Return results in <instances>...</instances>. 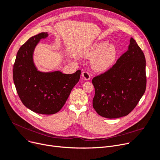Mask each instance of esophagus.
I'll return each mask as SVG.
<instances>
[{
	"mask_svg": "<svg viewBox=\"0 0 160 160\" xmlns=\"http://www.w3.org/2000/svg\"><path fill=\"white\" fill-rule=\"evenodd\" d=\"M82 77L83 79H85L86 80H89L91 78V76L89 72L88 71H83L82 72Z\"/></svg>",
	"mask_w": 160,
	"mask_h": 160,
	"instance_id": "1",
	"label": "esophagus"
}]
</instances>
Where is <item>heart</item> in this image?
Here are the masks:
<instances>
[{
    "label": "heart",
    "mask_w": 160,
    "mask_h": 160,
    "mask_svg": "<svg viewBox=\"0 0 160 160\" xmlns=\"http://www.w3.org/2000/svg\"><path fill=\"white\" fill-rule=\"evenodd\" d=\"M105 41L97 42L88 47L83 52V55L88 58L95 57L91 61L92 67L98 72H102L110 69L113 64L117 50L113 45H107Z\"/></svg>",
    "instance_id": "heart-1"
}]
</instances>
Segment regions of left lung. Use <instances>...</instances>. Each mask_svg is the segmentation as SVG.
Wrapping results in <instances>:
<instances>
[{"label": "left lung", "instance_id": "left-lung-1", "mask_svg": "<svg viewBox=\"0 0 160 160\" xmlns=\"http://www.w3.org/2000/svg\"><path fill=\"white\" fill-rule=\"evenodd\" d=\"M145 67L144 53L132 38L128 50L116 63L92 80L95 90L93 106L97 113L108 119L128 115L145 92Z\"/></svg>", "mask_w": 160, "mask_h": 160}]
</instances>
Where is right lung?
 Here are the masks:
<instances>
[{
    "mask_svg": "<svg viewBox=\"0 0 160 160\" xmlns=\"http://www.w3.org/2000/svg\"><path fill=\"white\" fill-rule=\"evenodd\" d=\"M41 32L30 38L19 49L13 68L15 88L22 104L33 112L52 115L60 111L74 86L78 82L81 71L66 74L60 71L42 72L33 62V52L41 39Z\"/></svg>",
    "mask_w": 160,
    "mask_h": 160,
    "instance_id": "right-lung-1",
    "label": "right lung"
}]
</instances>
